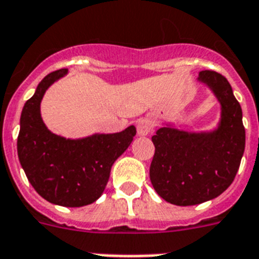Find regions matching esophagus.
<instances>
[{
	"label": "esophagus",
	"instance_id": "esophagus-1",
	"mask_svg": "<svg viewBox=\"0 0 259 259\" xmlns=\"http://www.w3.org/2000/svg\"><path fill=\"white\" fill-rule=\"evenodd\" d=\"M154 123L150 118H141L137 121V133L138 136H147L153 132Z\"/></svg>",
	"mask_w": 259,
	"mask_h": 259
}]
</instances>
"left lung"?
I'll use <instances>...</instances> for the list:
<instances>
[{"label": "left lung", "instance_id": "obj_1", "mask_svg": "<svg viewBox=\"0 0 259 259\" xmlns=\"http://www.w3.org/2000/svg\"><path fill=\"white\" fill-rule=\"evenodd\" d=\"M210 88L221 105L217 129L188 133L171 126L151 137L155 153L150 166L154 190L167 203L187 207L212 200L236 178L245 151L242 109L229 81L214 71L197 77Z\"/></svg>", "mask_w": 259, "mask_h": 259}]
</instances>
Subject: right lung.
I'll return each mask as SVG.
<instances>
[{"instance_id":"right-lung-1","label":"right lung","mask_w":259,"mask_h":259,"mask_svg":"<svg viewBox=\"0 0 259 259\" xmlns=\"http://www.w3.org/2000/svg\"><path fill=\"white\" fill-rule=\"evenodd\" d=\"M67 72L49 73L26 101L17 150L26 177L43 199L62 207H82L103 195L113 163L130 146L137 130L132 125L119 133L80 140L51 133L40 117V101L49 87Z\"/></svg>"}]
</instances>
